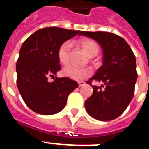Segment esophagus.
Segmentation results:
<instances>
[{
  "label": "esophagus",
  "instance_id": "esophagus-1",
  "mask_svg": "<svg viewBox=\"0 0 149 149\" xmlns=\"http://www.w3.org/2000/svg\"><path fill=\"white\" fill-rule=\"evenodd\" d=\"M78 84H79V86L80 87V86H84V84H85V83H84V81H79V82H78Z\"/></svg>",
  "mask_w": 149,
  "mask_h": 149
}]
</instances>
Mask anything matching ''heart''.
I'll list each match as a JSON object with an SVG mask.
<instances>
[{
  "instance_id": "1",
  "label": "heart",
  "mask_w": 149,
  "mask_h": 149,
  "mask_svg": "<svg viewBox=\"0 0 149 149\" xmlns=\"http://www.w3.org/2000/svg\"><path fill=\"white\" fill-rule=\"evenodd\" d=\"M79 43L91 57L96 56L99 52L100 46L95 41L90 38H82L79 41ZM70 50L71 44L70 42H64L58 47L57 56L58 61L62 64H67L70 62ZM63 72L65 77L75 80H82L91 75V70L89 67H81L74 64L66 65Z\"/></svg>"
}]
</instances>
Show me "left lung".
Returning a JSON list of instances; mask_svg holds the SVG:
<instances>
[{"instance_id":"obj_1","label":"left lung","mask_w":149,"mask_h":149,"mask_svg":"<svg viewBox=\"0 0 149 149\" xmlns=\"http://www.w3.org/2000/svg\"><path fill=\"white\" fill-rule=\"evenodd\" d=\"M79 36L93 38L103 49V64L86 81L93 91L85 101L86 111L97 120H113L125 111L134 96L138 77L134 52L124 38L113 33L81 31ZM93 81L103 84L97 87L92 85Z\"/></svg>"}]
</instances>
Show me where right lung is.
Wrapping results in <instances>:
<instances>
[{
	"instance_id": "1",
	"label": "right lung",
	"mask_w": 149,
	"mask_h": 149,
	"mask_svg": "<svg viewBox=\"0 0 149 149\" xmlns=\"http://www.w3.org/2000/svg\"><path fill=\"white\" fill-rule=\"evenodd\" d=\"M79 31L58 27L41 29L22 44L16 64L17 86L22 99L34 112L50 115L65 107L68 96L78 87L69 77H56L61 70L57 52L62 43Z\"/></svg>"
}]
</instances>
